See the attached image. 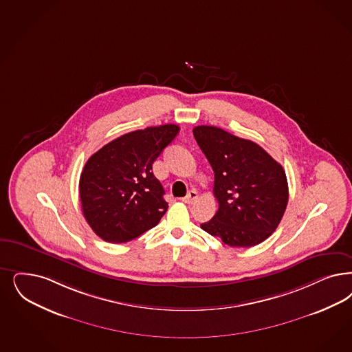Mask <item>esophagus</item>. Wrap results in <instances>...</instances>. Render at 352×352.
<instances>
[{"instance_id":"obj_1","label":"esophagus","mask_w":352,"mask_h":352,"mask_svg":"<svg viewBox=\"0 0 352 352\" xmlns=\"http://www.w3.org/2000/svg\"><path fill=\"white\" fill-rule=\"evenodd\" d=\"M196 199H197V192L196 191H190L186 197H183L182 201L183 203H186V204H192L194 201H196Z\"/></svg>"}]
</instances>
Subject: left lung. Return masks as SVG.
<instances>
[{
	"label": "left lung",
	"mask_w": 352,
	"mask_h": 352,
	"mask_svg": "<svg viewBox=\"0 0 352 352\" xmlns=\"http://www.w3.org/2000/svg\"><path fill=\"white\" fill-rule=\"evenodd\" d=\"M194 136L214 173L219 210L201 229L230 247H252L278 228L289 201L286 173L267 151L214 126Z\"/></svg>",
	"instance_id": "1"
}]
</instances>
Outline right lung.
Wrapping results in <instances>:
<instances>
[{"instance_id":"obj_1","label":"right lung","mask_w":352,"mask_h":352,"mask_svg":"<svg viewBox=\"0 0 352 352\" xmlns=\"http://www.w3.org/2000/svg\"><path fill=\"white\" fill-rule=\"evenodd\" d=\"M179 133L162 124L124 133L85 162L79 181L82 210L105 242H129L155 228L168 210L152 165Z\"/></svg>"}]
</instances>
